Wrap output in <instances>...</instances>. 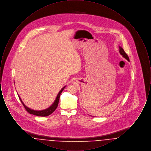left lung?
Segmentation results:
<instances>
[{"label":"left lung","instance_id":"obj_1","mask_svg":"<svg viewBox=\"0 0 151 151\" xmlns=\"http://www.w3.org/2000/svg\"><path fill=\"white\" fill-rule=\"evenodd\" d=\"M119 52H120L121 54L123 55V57L125 58L128 61H129V58L128 57L127 54L126 53V52L124 51V50L122 49L121 47H119Z\"/></svg>","mask_w":151,"mask_h":151}]
</instances>
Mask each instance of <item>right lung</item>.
<instances>
[{"label":"right lung","instance_id":"1","mask_svg":"<svg viewBox=\"0 0 151 151\" xmlns=\"http://www.w3.org/2000/svg\"><path fill=\"white\" fill-rule=\"evenodd\" d=\"M65 87H63L61 91L59 92V93L58 94L57 97L56 98V100L55 101V102H54V104L51 106L50 108L47 109H45V110H41V111H36V110H32L29 108H27L24 104V103L22 102L21 99L19 97L20 100L21 101L23 106L24 108L25 109V110L29 113V114H33V115H37V116H48V115H50L51 114H52L55 110V109H57L58 107V103H59V98H60V94L62 92V91H63V89H65Z\"/></svg>","mask_w":151,"mask_h":151}]
</instances>
